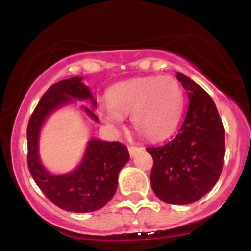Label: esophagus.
Instances as JSON below:
<instances>
[{
    "mask_svg": "<svg viewBox=\"0 0 251 251\" xmlns=\"http://www.w3.org/2000/svg\"><path fill=\"white\" fill-rule=\"evenodd\" d=\"M143 148L142 146H128V152H129V155L131 157H134L135 153L139 151H142Z\"/></svg>",
    "mask_w": 251,
    "mask_h": 251,
    "instance_id": "1",
    "label": "esophagus"
}]
</instances>
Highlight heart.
Here are the masks:
<instances>
[{
  "mask_svg": "<svg viewBox=\"0 0 251 251\" xmlns=\"http://www.w3.org/2000/svg\"><path fill=\"white\" fill-rule=\"evenodd\" d=\"M108 106L101 118L112 127L131 114L135 131L149 139L168 137L177 127L184 108V93L171 76L137 77L114 85L108 91Z\"/></svg>",
  "mask_w": 251,
  "mask_h": 251,
  "instance_id": "obj_1",
  "label": "heart"
}]
</instances>
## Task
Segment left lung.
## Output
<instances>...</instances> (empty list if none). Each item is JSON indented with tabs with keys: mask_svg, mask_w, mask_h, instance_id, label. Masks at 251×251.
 I'll return each mask as SVG.
<instances>
[{
	"mask_svg": "<svg viewBox=\"0 0 251 251\" xmlns=\"http://www.w3.org/2000/svg\"><path fill=\"white\" fill-rule=\"evenodd\" d=\"M188 91L185 119L172 140L146 151L153 158L150 181L159 200L191 204L214 188L224 160V127L210 96L194 80L177 73Z\"/></svg>",
	"mask_w": 251,
	"mask_h": 251,
	"instance_id": "8db88e82",
	"label": "left lung"
}]
</instances>
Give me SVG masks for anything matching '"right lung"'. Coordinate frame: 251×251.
Masks as SVG:
<instances>
[{
  "label": "right lung",
  "instance_id": "obj_1",
  "mask_svg": "<svg viewBox=\"0 0 251 251\" xmlns=\"http://www.w3.org/2000/svg\"><path fill=\"white\" fill-rule=\"evenodd\" d=\"M74 99L97 101L82 77H71L51 85L43 94L31 114L27 127L28 168L36 185L46 197L60 209L72 212H92L101 209L116 194L118 175L128 162V150L119 142H88L81 163L74 171L65 175H51L43 168L39 157L40 131L50 114ZM83 111L93 120L98 118L91 109Z\"/></svg>",
  "mask_w": 251,
  "mask_h": 251
}]
</instances>
